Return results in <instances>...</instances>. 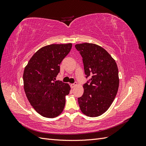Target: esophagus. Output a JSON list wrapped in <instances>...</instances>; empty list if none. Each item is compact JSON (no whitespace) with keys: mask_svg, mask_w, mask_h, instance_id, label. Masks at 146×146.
Returning a JSON list of instances; mask_svg holds the SVG:
<instances>
[{"mask_svg":"<svg viewBox=\"0 0 146 146\" xmlns=\"http://www.w3.org/2000/svg\"><path fill=\"white\" fill-rule=\"evenodd\" d=\"M77 82H75V83H74L70 84V87H71L72 88H74L75 86H76L77 85Z\"/></svg>","mask_w":146,"mask_h":146,"instance_id":"1","label":"esophagus"}]
</instances>
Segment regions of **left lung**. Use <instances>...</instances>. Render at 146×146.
<instances>
[{
    "label": "left lung",
    "mask_w": 146,
    "mask_h": 146,
    "mask_svg": "<svg viewBox=\"0 0 146 146\" xmlns=\"http://www.w3.org/2000/svg\"><path fill=\"white\" fill-rule=\"evenodd\" d=\"M82 56L86 78L84 92L78 102L82 112L98 117L110 108L117 94L119 79L115 60L102 47L91 43L75 46Z\"/></svg>",
    "instance_id": "8db88e82"
}]
</instances>
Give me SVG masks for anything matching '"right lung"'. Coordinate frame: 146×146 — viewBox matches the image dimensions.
Returning <instances> with one entry per match:
<instances>
[{
  "label": "right lung",
  "mask_w": 146,
  "mask_h": 146,
  "mask_svg": "<svg viewBox=\"0 0 146 146\" xmlns=\"http://www.w3.org/2000/svg\"><path fill=\"white\" fill-rule=\"evenodd\" d=\"M72 48V44H50L39 49L25 66L23 74L26 96L41 116L54 118L62 113L65 96L70 88L68 83L56 81L60 64Z\"/></svg>",
  "instance_id": "1"
}]
</instances>
